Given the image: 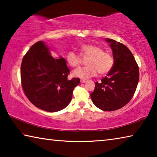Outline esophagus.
Returning <instances> with one entry per match:
<instances>
[{"instance_id":"1","label":"esophagus","mask_w":157,"mask_h":157,"mask_svg":"<svg viewBox=\"0 0 157 157\" xmlns=\"http://www.w3.org/2000/svg\"><path fill=\"white\" fill-rule=\"evenodd\" d=\"M86 80H84V79H81V81H80V82L82 84H83V83H85V82H86Z\"/></svg>"}]
</instances>
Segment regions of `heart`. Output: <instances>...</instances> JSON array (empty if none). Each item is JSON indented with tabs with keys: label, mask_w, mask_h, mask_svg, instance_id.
Wrapping results in <instances>:
<instances>
[{
	"label": "heart",
	"mask_w": 157,
	"mask_h": 157,
	"mask_svg": "<svg viewBox=\"0 0 157 157\" xmlns=\"http://www.w3.org/2000/svg\"><path fill=\"white\" fill-rule=\"evenodd\" d=\"M79 52L82 57L88 56L86 67L79 68L73 71V75L76 78L86 79L95 76L98 71L100 74L109 72L112 68L114 60L111 54L103 51L102 48L94 44H84L79 47ZM66 61L72 67H77L81 62L78 54L70 50L66 55Z\"/></svg>",
	"instance_id": "1"
}]
</instances>
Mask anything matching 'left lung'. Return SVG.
Masks as SVG:
<instances>
[{
  "mask_svg": "<svg viewBox=\"0 0 157 157\" xmlns=\"http://www.w3.org/2000/svg\"><path fill=\"white\" fill-rule=\"evenodd\" d=\"M112 50L114 63L107 76L95 82L92 102L101 110L112 111L124 107L132 99L139 79V66L128 48L105 39Z\"/></svg>",
  "mask_w": 157,
  "mask_h": 157,
  "instance_id": "left-lung-1",
  "label": "left lung"
}]
</instances>
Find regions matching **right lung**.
Returning a JSON list of instances; mask_svg holds the SVG:
<instances>
[{
  "instance_id": "right-lung-1",
  "label": "right lung",
  "mask_w": 157,
  "mask_h": 157,
  "mask_svg": "<svg viewBox=\"0 0 157 157\" xmlns=\"http://www.w3.org/2000/svg\"><path fill=\"white\" fill-rule=\"evenodd\" d=\"M43 41L32 46L23 58L21 84L29 100L42 110L56 112L71 102L80 79H68L70 71L63 57L54 58Z\"/></svg>"
}]
</instances>
